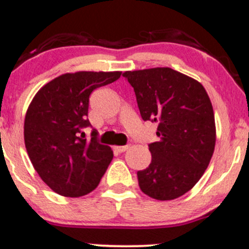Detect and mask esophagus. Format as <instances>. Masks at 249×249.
I'll use <instances>...</instances> for the list:
<instances>
[{"mask_svg":"<svg viewBox=\"0 0 249 249\" xmlns=\"http://www.w3.org/2000/svg\"><path fill=\"white\" fill-rule=\"evenodd\" d=\"M114 149H115V151H117V152H124L125 150L128 149V146L127 145H124V146H114Z\"/></svg>","mask_w":249,"mask_h":249,"instance_id":"34e87169","label":"esophagus"}]
</instances>
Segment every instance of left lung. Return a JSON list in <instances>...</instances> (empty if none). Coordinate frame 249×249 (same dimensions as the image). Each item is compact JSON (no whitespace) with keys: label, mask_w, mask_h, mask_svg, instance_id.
<instances>
[{"label":"left lung","mask_w":249,"mask_h":249,"mask_svg":"<svg viewBox=\"0 0 249 249\" xmlns=\"http://www.w3.org/2000/svg\"><path fill=\"white\" fill-rule=\"evenodd\" d=\"M144 121L157 124L160 142L149 144L151 163L137 173L144 194L178 198L200 180L215 146L214 112L198 81L171 68L125 71Z\"/></svg>","instance_id":"obj_1"}]
</instances>
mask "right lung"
<instances>
[{
    "label": "right lung",
    "mask_w": 249,
    "mask_h": 249,
    "mask_svg": "<svg viewBox=\"0 0 249 249\" xmlns=\"http://www.w3.org/2000/svg\"><path fill=\"white\" fill-rule=\"evenodd\" d=\"M121 71L64 73L44 85L29 105L24 140L30 161L42 180L65 197H80L94 190L114 154L98 142L97 133L86 138L89 127V95L115 82Z\"/></svg>",
    "instance_id": "add662e5"
}]
</instances>
